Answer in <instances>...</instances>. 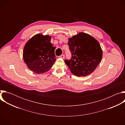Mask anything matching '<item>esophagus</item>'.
Listing matches in <instances>:
<instances>
[{
    "label": "esophagus",
    "instance_id": "1",
    "mask_svg": "<svg viewBox=\"0 0 125 125\" xmlns=\"http://www.w3.org/2000/svg\"><path fill=\"white\" fill-rule=\"evenodd\" d=\"M59 57H60V58H62V59H64V58H65V55H64V54H62V55H60V56H59Z\"/></svg>",
    "mask_w": 125,
    "mask_h": 125
}]
</instances>
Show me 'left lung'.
<instances>
[{
	"instance_id": "1",
	"label": "left lung",
	"mask_w": 125,
	"mask_h": 125,
	"mask_svg": "<svg viewBox=\"0 0 125 125\" xmlns=\"http://www.w3.org/2000/svg\"><path fill=\"white\" fill-rule=\"evenodd\" d=\"M72 54L70 60H65L71 72L76 76H86L95 70L102 57V51L98 41L91 35L79 32L69 39Z\"/></svg>"
}]
</instances>
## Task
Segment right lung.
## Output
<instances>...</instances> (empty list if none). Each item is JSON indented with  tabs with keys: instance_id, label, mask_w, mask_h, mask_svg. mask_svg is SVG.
<instances>
[{
	"instance_id": "obj_1",
	"label": "right lung",
	"mask_w": 125,
	"mask_h": 125,
	"mask_svg": "<svg viewBox=\"0 0 125 125\" xmlns=\"http://www.w3.org/2000/svg\"><path fill=\"white\" fill-rule=\"evenodd\" d=\"M51 37L37 34L26 43L23 58L28 67L36 74L47 72L56 61L55 47L50 42Z\"/></svg>"
}]
</instances>
